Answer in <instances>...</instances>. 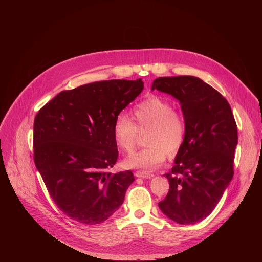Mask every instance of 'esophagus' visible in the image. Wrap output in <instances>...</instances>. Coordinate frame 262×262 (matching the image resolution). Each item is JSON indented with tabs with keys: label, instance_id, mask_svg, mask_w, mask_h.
<instances>
[{
	"label": "esophagus",
	"instance_id": "obj_1",
	"mask_svg": "<svg viewBox=\"0 0 262 262\" xmlns=\"http://www.w3.org/2000/svg\"><path fill=\"white\" fill-rule=\"evenodd\" d=\"M135 176H136V177H139V178H151V177H154L155 175H154V174H150V173H146V172L138 171V172L135 173Z\"/></svg>",
	"mask_w": 262,
	"mask_h": 262
}]
</instances>
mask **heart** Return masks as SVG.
Here are the masks:
<instances>
[{"mask_svg": "<svg viewBox=\"0 0 262 262\" xmlns=\"http://www.w3.org/2000/svg\"><path fill=\"white\" fill-rule=\"evenodd\" d=\"M136 124L126 116L119 115L112 127L117 145L130 152L137 140L138 128L150 127L146 139L148 147L129 156L123 165L129 169L151 172L162 166L168 158L176 156L181 149L186 134L183 117L174 110L169 100L150 95L137 103L132 110Z\"/></svg>", "mask_w": 262, "mask_h": 262, "instance_id": "heart-1", "label": "heart"}]
</instances>
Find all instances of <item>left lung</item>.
Masks as SVG:
<instances>
[{"label":"left lung","mask_w":262,"mask_h":262,"mask_svg":"<svg viewBox=\"0 0 262 262\" xmlns=\"http://www.w3.org/2000/svg\"><path fill=\"white\" fill-rule=\"evenodd\" d=\"M155 89L180 102L186 126L159 207L170 220L191 225L210 214L233 177L237 126L226 98L199 78H158Z\"/></svg>","instance_id":"left-lung-1"}]
</instances>
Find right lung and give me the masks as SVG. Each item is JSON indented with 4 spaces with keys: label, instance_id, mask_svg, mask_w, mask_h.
Wrapping results in <instances>:
<instances>
[{
    "label": "right lung",
    "instance_id": "right-lung-1",
    "mask_svg": "<svg viewBox=\"0 0 262 262\" xmlns=\"http://www.w3.org/2000/svg\"><path fill=\"white\" fill-rule=\"evenodd\" d=\"M144 89L142 79L110 80L60 92L34 121V162L57 206L86 225L104 222L123 203L132 171L112 173L118 158L113 127Z\"/></svg>",
    "mask_w": 262,
    "mask_h": 262
}]
</instances>
